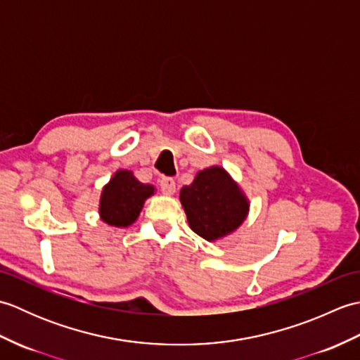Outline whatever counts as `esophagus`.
<instances>
[{"instance_id":"obj_1","label":"esophagus","mask_w":360,"mask_h":360,"mask_svg":"<svg viewBox=\"0 0 360 360\" xmlns=\"http://www.w3.org/2000/svg\"><path fill=\"white\" fill-rule=\"evenodd\" d=\"M159 186L164 195H173L176 192V182L172 178H162L159 182Z\"/></svg>"}]
</instances>
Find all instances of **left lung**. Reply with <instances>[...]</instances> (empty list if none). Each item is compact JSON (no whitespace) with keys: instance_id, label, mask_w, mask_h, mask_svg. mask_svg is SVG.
I'll list each match as a JSON object with an SVG mask.
<instances>
[{"instance_id":"left-lung-1","label":"left lung","mask_w":360,"mask_h":360,"mask_svg":"<svg viewBox=\"0 0 360 360\" xmlns=\"http://www.w3.org/2000/svg\"><path fill=\"white\" fill-rule=\"evenodd\" d=\"M179 200L190 229L207 241L231 235L249 213V200L223 167L198 172L190 186L181 188Z\"/></svg>"}]
</instances>
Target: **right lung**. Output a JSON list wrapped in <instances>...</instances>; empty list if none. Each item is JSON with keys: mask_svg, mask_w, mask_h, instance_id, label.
I'll use <instances>...</instances> for the list:
<instances>
[{"mask_svg": "<svg viewBox=\"0 0 360 360\" xmlns=\"http://www.w3.org/2000/svg\"><path fill=\"white\" fill-rule=\"evenodd\" d=\"M155 190L153 186L137 181L133 172L117 170L102 190L98 215L108 226H131L139 217L145 201L155 195Z\"/></svg>", "mask_w": 360, "mask_h": 360, "instance_id": "1", "label": "right lung"}]
</instances>
